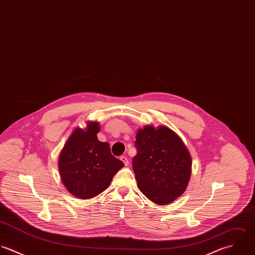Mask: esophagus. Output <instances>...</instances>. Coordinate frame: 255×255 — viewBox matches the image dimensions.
Returning <instances> with one entry per match:
<instances>
[{"mask_svg": "<svg viewBox=\"0 0 255 255\" xmlns=\"http://www.w3.org/2000/svg\"><path fill=\"white\" fill-rule=\"evenodd\" d=\"M121 160L124 162V164L127 166L128 165V159L126 156H121Z\"/></svg>", "mask_w": 255, "mask_h": 255, "instance_id": "1", "label": "esophagus"}]
</instances>
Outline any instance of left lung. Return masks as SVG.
<instances>
[{"label": "left lung", "mask_w": 255, "mask_h": 255, "mask_svg": "<svg viewBox=\"0 0 255 255\" xmlns=\"http://www.w3.org/2000/svg\"><path fill=\"white\" fill-rule=\"evenodd\" d=\"M135 138L137 153L132 168L137 187L153 203L168 205L188 186L191 155L180 136L167 127L145 126Z\"/></svg>", "instance_id": "left-lung-1"}]
</instances>
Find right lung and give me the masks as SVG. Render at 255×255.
<instances>
[{
	"label": "right lung",
	"mask_w": 255,
	"mask_h": 255,
	"mask_svg": "<svg viewBox=\"0 0 255 255\" xmlns=\"http://www.w3.org/2000/svg\"><path fill=\"white\" fill-rule=\"evenodd\" d=\"M98 122H89L85 129L75 128L58 159L63 185L74 197L91 199L105 191L124 162L111 153L108 142L99 141Z\"/></svg>",
	"instance_id": "1"
}]
</instances>
